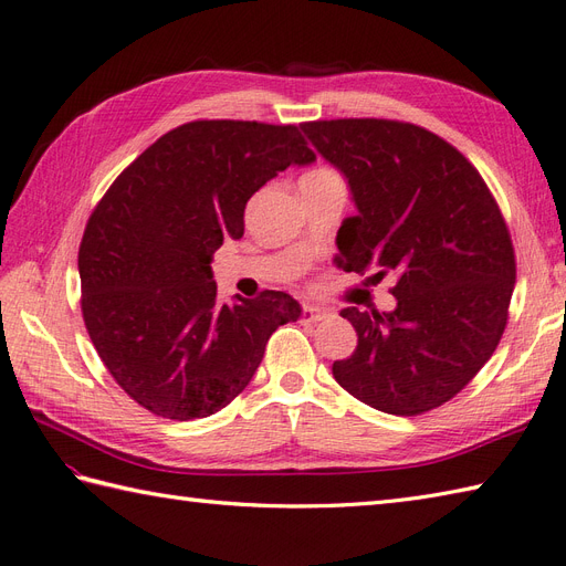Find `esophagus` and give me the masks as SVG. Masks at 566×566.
Masks as SVG:
<instances>
[{
    "label": "esophagus",
    "mask_w": 566,
    "mask_h": 566,
    "mask_svg": "<svg viewBox=\"0 0 566 566\" xmlns=\"http://www.w3.org/2000/svg\"><path fill=\"white\" fill-rule=\"evenodd\" d=\"M325 316H328V310H323V306H316V304H304L302 318H304L306 323H318V321H323Z\"/></svg>",
    "instance_id": "obj_1"
}]
</instances>
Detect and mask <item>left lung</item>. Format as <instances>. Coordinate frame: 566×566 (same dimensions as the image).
<instances>
[{"instance_id": "1", "label": "left lung", "mask_w": 566, "mask_h": 566, "mask_svg": "<svg viewBox=\"0 0 566 566\" xmlns=\"http://www.w3.org/2000/svg\"><path fill=\"white\" fill-rule=\"evenodd\" d=\"M302 132L345 177L356 214L339 266L397 279L391 312L342 310L356 352L333 364L352 397L389 416L453 399L501 342L515 252L484 179L437 134L394 119H321Z\"/></svg>"}]
</instances>
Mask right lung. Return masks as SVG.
<instances>
[{"label": "right lung", "mask_w": 566, "mask_h": 566, "mask_svg": "<svg viewBox=\"0 0 566 566\" xmlns=\"http://www.w3.org/2000/svg\"><path fill=\"white\" fill-rule=\"evenodd\" d=\"M316 160L293 125L198 119L146 148L82 235V316L115 382L150 413L208 418L260 368L302 306L281 290L217 302L212 254L243 238L254 191Z\"/></svg>", "instance_id": "add662e5"}]
</instances>
